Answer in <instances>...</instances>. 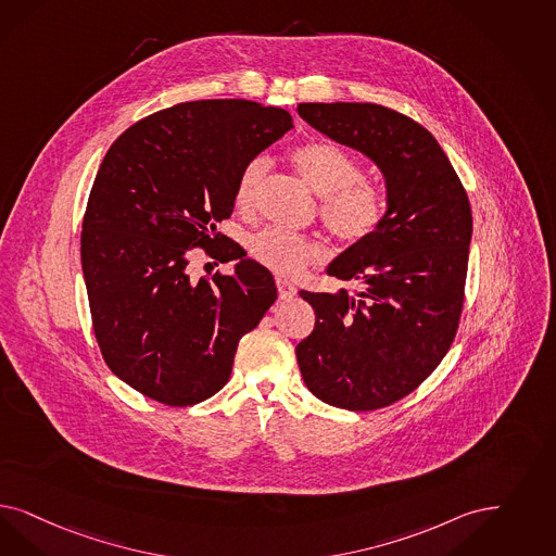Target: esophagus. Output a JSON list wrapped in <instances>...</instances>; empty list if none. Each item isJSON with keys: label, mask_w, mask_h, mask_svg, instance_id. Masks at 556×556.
<instances>
[{"label": "esophagus", "mask_w": 556, "mask_h": 556, "mask_svg": "<svg viewBox=\"0 0 556 556\" xmlns=\"http://www.w3.org/2000/svg\"><path fill=\"white\" fill-rule=\"evenodd\" d=\"M275 283H277V291H279V298H281V300H291V298L295 295V286L289 281L288 277L277 275V277H275Z\"/></svg>", "instance_id": "esophagus-1"}]
</instances>
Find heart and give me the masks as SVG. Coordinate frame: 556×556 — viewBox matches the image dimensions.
Wrapping results in <instances>:
<instances>
[{"label":"heart","instance_id":"heart-1","mask_svg":"<svg viewBox=\"0 0 556 556\" xmlns=\"http://www.w3.org/2000/svg\"><path fill=\"white\" fill-rule=\"evenodd\" d=\"M293 166L307 187L323 197L326 226L349 244L371 238L382 226L386 203L382 192L367 185L362 164L334 143H307L293 153ZM267 174V160L254 157L244 166L236 185V203L250 207ZM250 254L279 273L298 275L320 254L306 238L279 228L261 231L250 240Z\"/></svg>","mask_w":556,"mask_h":556}]
</instances>
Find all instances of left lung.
Here are the masks:
<instances>
[{
	"mask_svg": "<svg viewBox=\"0 0 556 556\" xmlns=\"http://www.w3.org/2000/svg\"><path fill=\"white\" fill-rule=\"evenodd\" d=\"M298 115L382 173L386 215L326 273L349 293L300 291L314 307L295 346L307 390L346 410L401 401L440 365L458 328L472 213L438 139L413 118L369 102H304Z\"/></svg>",
	"mask_w": 556,
	"mask_h": 556,
	"instance_id": "1",
	"label": "left lung"
}]
</instances>
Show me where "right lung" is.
Listing matches in <instances>:
<instances>
[{"label":"right lung","instance_id":"right-lung-1","mask_svg":"<svg viewBox=\"0 0 556 556\" xmlns=\"http://www.w3.org/2000/svg\"><path fill=\"white\" fill-rule=\"evenodd\" d=\"M289 129L286 109L194 100L137 121L104 155L81 270L104 362L148 399L189 406L217 394L240 339L275 304L270 270L211 236L233 211L244 166ZM191 245L236 260L235 275L191 280Z\"/></svg>","mask_w":556,"mask_h":556}]
</instances>
